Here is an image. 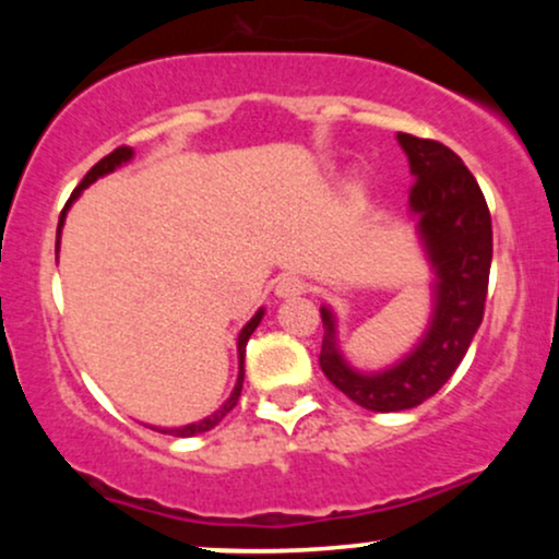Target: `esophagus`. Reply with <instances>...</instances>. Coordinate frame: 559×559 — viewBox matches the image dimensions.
I'll list each match as a JSON object with an SVG mask.
<instances>
[{"instance_id":"esophagus-1","label":"esophagus","mask_w":559,"mask_h":559,"mask_svg":"<svg viewBox=\"0 0 559 559\" xmlns=\"http://www.w3.org/2000/svg\"><path fill=\"white\" fill-rule=\"evenodd\" d=\"M305 294V281L297 278V275H284V278L275 284V297L278 299H299Z\"/></svg>"}]
</instances>
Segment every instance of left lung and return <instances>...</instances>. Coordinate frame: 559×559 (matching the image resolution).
<instances>
[{
    "label": "left lung",
    "instance_id": "obj_1",
    "mask_svg": "<svg viewBox=\"0 0 559 559\" xmlns=\"http://www.w3.org/2000/svg\"><path fill=\"white\" fill-rule=\"evenodd\" d=\"M407 155L413 189L409 215L433 271L431 318L418 344L394 365L365 373L346 362L338 346L336 312L320 307V368L338 391L370 413L413 409L433 396L463 362L484 320L491 271V215L463 159L439 141L396 133Z\"/></svg>",
    "mask_w": 559,
    "mask_h": 559
}]
</instances>
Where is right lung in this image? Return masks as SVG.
Returning <instances> with one entry per match:
<instances>
[{
  "instance_id": "1",
  "label": "right lung",
  "mask_w": 559,
  "mask_h": 559,
  "mask_svg": "<svg viewBox=\"0 0 559 559\" xmlns=\"http://www.w3.org/2000/svg\"><path fill=\"white\" fill-rule=\"evenodd\" d=\"M131 159H133V150H131V146H118V150L110 152V155H107L105 159H99V163H96L94 168L88 170L86 176H83V181H81L79 186H75V191H73V194H70L66 210H62V215H60V226H57V252H60V234H62V226H66V215H68L70 204H73L75 199L81 197V191L88 189V186H92V183L96 181V178L110 176L112 170H118L120 165L131 163ZM262 316H265V307H260V310L254 312L252 320H249V323L243 325V329L239 331V338H236V349H239V376H236V386H234V391H230L228 400L223 402L221 407H217L213 415H207V418H202V420H197V423H189V426H181V428H155V426H152V428H155V431H163V433H170V436H183V439H186V436H197V433L210 431V428H215L217 423L226 418V415L230 413V409L236 407V402H239V396H241V386H243V357H247V342H249V336H252V333H254V329H258V325H260Z\"/></svg>"
}]
</instances>
